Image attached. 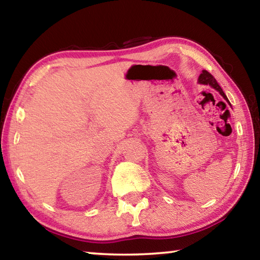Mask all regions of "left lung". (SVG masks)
Wrapping results in <instances>:
<instances>
[{"label":"left lung","instance_id":"obj_1","mask_svg":"<svg viewBox=\"0 0 260 260\" xmlns=\"http://www.w3.org/2000/svg\"><path fill=\"white\" fill-rule=\"evenodd\" d=\"M199 82H200V83H203V85H210L211 87H213L214 89L218 90L219 93H220V95H221L222 98L225 99V100L227 101V102H228L227 96L225 95V93H223L222 89H221V87L219 86V83L217 82V80H215L212 74L209 73L208 71H205V70H204V71L201 73V76H200V78H199ZM228 103H230V102H228Z\"/></svg>","mask_w":260,"mask_h":260}]
</instances>
